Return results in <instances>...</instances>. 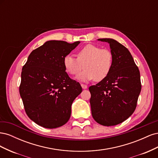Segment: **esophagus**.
<instances>
[{
	"instance_id": "obj_1",
	"label": "esophagus",
	"mask_w": 158,
	"mask_h": 158,
	"mask_svg": "<svg viewBox=\"0 0 158 158\" xmlns=\"http://www.w3.org/2000/svg\"><path fill=\"white\" fill-rule=\"evenodd\" d=\"M81 86H82V88L83 89H86V88H88L87 85L84 84H81Z\"/></svg>"
}]
</instances>
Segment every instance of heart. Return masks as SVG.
<instances>
[{"instance_id":"heart-1","label":"heart","mask_w":158,"mask_h":158,"mask_svg":"<svg viewBox=\"0 0 158 158\" xmlns=\"http://www.w3.org/2000/svg\"><path fill=\"white\" fill-rule=\"evenodd\" d=\"M77 58L71 55L63 58L64 67L69 74H78L83 69L78 78L83 82L94 80L99 82L104 80L111 73L113 64L112 52L99 46L88 44L80 49L76 53Z\"/></svg>"}]
</instances>
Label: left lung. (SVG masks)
<instances>
[{
    "label": "left lung",
    "mask_w": 158,
    "mask_h": 158,
    "mask_svg": "<svg viewBox=\"0 0 158 158\" xmlns=\"http://www.w3.org/2000/svg\"><path fill=\"white\" fill-rule=\"evenodd\" d=\"M98 40L109 44L113 64L107 78L89 88L92 114L100 125L114 126L135 111L142 88L140 71L125 46L109 38Z\"/></svg>",
    "instance_id": "left-lung-1"
}]
</instances>
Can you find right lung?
<instances>
[{
    "instance_id": "1",
    "label": "right lung",
    "mask_w": 158,
    "mask_h": 158,
    "mask_svg": "<svg viewBox=\"0 0 158 158\" xmlns=\"http://www.w3.org/2000/svg\"><path fill=\"white\" fill-rule=\"evenodd\" d=\"M80 43L47 41L23 66L19 92L27 115L38 125L55 128L69 120L72 103L82 88L65 72L63 58Z\"/></svg>"
}]
</instances>
